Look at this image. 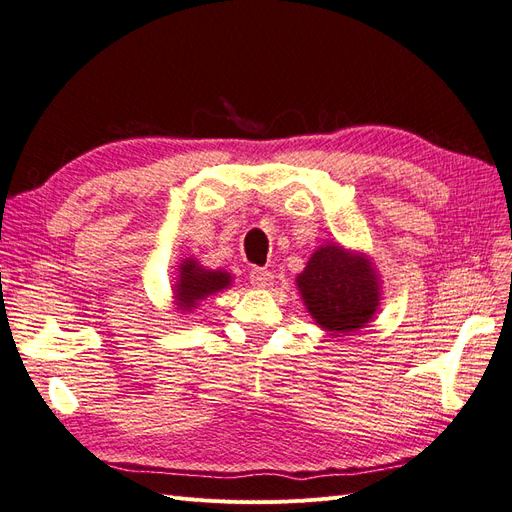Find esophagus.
<instances>
[{"label":"esophagus","instance_id":"esophagus-1","mask_svg":"<svg viewBox=\"0 0 512 512\" xmlns=\"http://www.w3.org/2000/svg\"><path fill=\"white\" fill-rule=\"evenodd\" d=\"M250 282L256 286V288H267L273 284V275L265 269H252L250 271Z\"/></svg>","mask_w":512,"mask_h":512}]
</instances>
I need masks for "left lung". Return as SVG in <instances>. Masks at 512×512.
<instances>
[{
	"instance_id": "1",
	"label": "left lung",
	"mask_w": 512,
	"mask_h": 512,
	"mask_svg": "<svg viewBox=\"0 0 512 512\" xmlns=\"http://www.w3.org/2000/svg\"><path fill=\"white\" fill-rule=\"evenodd\" d=\"M297 286L309 314L333 335L365 327L378 307L374 269L365 258L333 243L309 258Z\"/></svg>"
}]
</instances>
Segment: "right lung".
I'll list each match as a JSON object with an SVG mask.
<instances>
[{"instance_id": "obj_1", "label": "right lung", "mask_w": 512, "mask_h": 512, "mask_svg": "<svg viewBox=\"0 0 512 512\" xmlns=\"http://www.w3.org/2000/svg\"><path fill=\"white\" fill-rule=\"evenodd\" d=\"M230 284V275L224 271H207L198 267L194 260H185L181 265V275L177 284V303L183 312H190L200 299L207 294L218 292Z\"/></svg>"}]
</instances>
